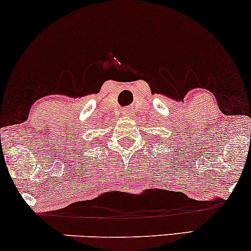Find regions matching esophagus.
I'll return each instance as SVG.
<instances>
[{
  "label": "esophagus",
  "mask_w": 251,
  "mask_h": 251,
  "mask_svg": "<svg viewBox=\"0 0 251 251\" xmlns=\"http://www.w3.org/2000/svg\"><path fill=\"white\" fill-rule=\"evenodd\" d=\"M123 114L126 116H129L131 114V109H129V108H126V109H125V111H123Z\"/></svg>",
  "instance_id": "34e87169"
}]
</instances>
